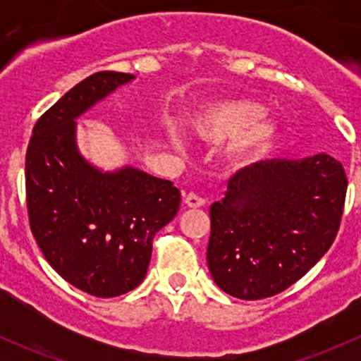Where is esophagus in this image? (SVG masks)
I'll list each match as a JSON object with an SVG mask.
<instances>
[{"instance_id":"esophagus-1","label":"esophagus","mask_w":361,"mask_h":361,"mask_svg":"<svg viewBox=\"0 0 361 361\" xmlns=\"http://www.w3.org/2000/svg\"><path fill=\"white\" fill-rule=\"evenodd\" d=\"M185 204H187L188 207H201L206 204V199L201 197V195L194 194V192H190V194L185 195Z\"/></svg>"}]
</instances>
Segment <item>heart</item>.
Masks as SVG:
<instances>
[{"label":"heart","mask_w":361,"mask_h":361,"mask_svg":"<svg viewBox=\"0 0 361 361\" xmlns=\"http://www.w3.org/2000/svg\"><path fill=\"white\" fill-rule=\"evenodd\" d=\"M260 110V104L250 99L218 101L195 113L190 127L199 140L207 143L234 136L227 148L228 160L250 162L269 154L278 140V126Z\"/></svg>","instance_id":"heart-1"}]
</instances>
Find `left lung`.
Returning <instances> with one entry per match:
<instances>
[{"instance_id": "obj_1", "label": "left lung", "mask_w": 361, "mask_h": 361, "mask_svg": "<svg viewBox=\"0 0 361 361\" xmlns=\"http://www.w3.org/2000/svg\"><path fill=\"white\" fill-rule=\"evenodd\" d=\"M345 190L344 167L326 154L238 171L209 209L214 283L243 300L285 292L332 246Z\"/></svg>"}]
</instances>
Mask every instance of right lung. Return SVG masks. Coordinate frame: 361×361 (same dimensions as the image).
<instances>
[{"label":"right lung","instance_id":"add662e5","mask_svg":"<svg viewBox=\"0 0 361 361\" xmlns=\"http://www.w3.org/2000/svg\"><path fill=\"white\" fill-rule=\"evenodd\" d=\"M134 75L82 80L36 122L25 154L31 232L54 271L82 292L108 298L147 276L155 234L176 216L181 194L136 167L103 173L76 148L82 113Z\"/></svg>","mask_w":361,"mask_h":361}]
</instances>
